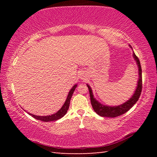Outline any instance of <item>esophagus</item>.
<instances>
[{
    "instance_id": "1",
    "label": "esophagus",
    "mask_w": 157,
    "mask_h": 157,
    "mask_svg": "<svg viewBox=\"0 0 157 157\" xmlns=\"http://www.w3.org/2000/svg\"><path fill=\"white\" fill-rule=\"evenodd\" d=\"M81 77H82V78H82V79H84V76H83V75H82Z\"/></svg>"
}]
</instances>
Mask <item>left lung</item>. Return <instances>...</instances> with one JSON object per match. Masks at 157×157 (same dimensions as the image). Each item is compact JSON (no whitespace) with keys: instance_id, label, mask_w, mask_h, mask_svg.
I'll use <instances>...</instances> for the list:
<instances>
[{"instance_id":"left-lung-1","label":"left lung","mask_w":157,"mask_h":157,"mask_svg":"<svg viewBox=\"0 0 157 157\" xmlns=\"http://www.w3.org/2000/svg\"><path fill=\"white\" fill-rule=\"evenodd\" d=\"M130 48H132L130 46ZM133 57L134 60L136 61V64L139 68V80H138L136 89L135 90L134 94H133L132 98L125 102L123 104L121 105L115 106V107H110V106H107L101 104L98 101L95 99L93 94L92 89L89 84H86L89 88L90 98H91V102L92 105L93 109L95 111V113H97L98 115L102 117H109V118H115V117L123 115L127 111H128L133 106H134L136 102L139 100V98L141 94L142 91V70L141 66H140V63L139 58L135 55V53H133Z\"/></svg>"}]
</instances>
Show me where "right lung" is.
<instances>
[{"label": "right lung", "mask_w": 157, "mask_h": 157, "mask_svg": "<svg viewBox=\"0 0 157 157\" xmlns=\"http://www.w3.org/2000/svg\"><path fill=\"white\" fill-rule=\"evenodd\" d=\"M78 85L75 84L74 86L72 87V89H71V91H69L68 95L67 96V98L65 101L64 104L62 107V108L60 109L52 115H50V116H35L33 115V114L28 113V114H30V116H32L35 119H37V120L44 121V122H49V121H57L59 119L62 118V117L65 115V114L67 113V111L69 108V105H70V101L71 99V97H72L74 91H75V88L77 87Z\"/></svg>", "instance_id": "add662e5"}]
</instances>
